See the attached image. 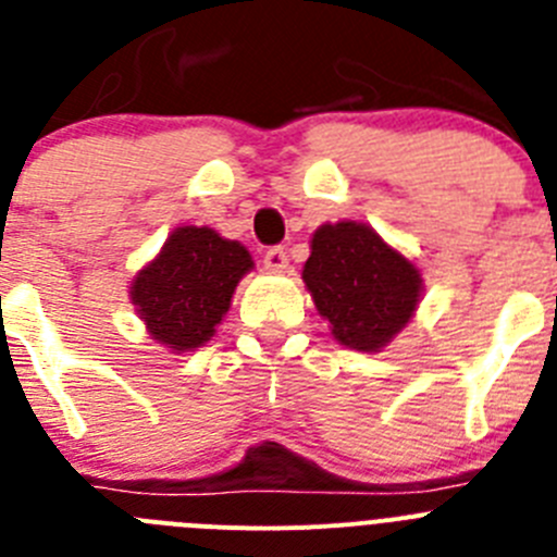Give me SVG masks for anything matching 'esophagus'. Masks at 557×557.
I'll return each mask as SVG.
<instances>
[{
  "instance_id": "34e87169",
  "label": "esophagus",
  "mask_w": 557,
  "mask_h": 557,
  "mask_svg": "<svg viewBox=\"0 0 557 557\" xmlns=\"http://www.w3.org/2000/svg\"><path fill=\"white\" fill-rule=\"evenodd\" d=\"M264 268H268L270 273H284V270H287V250L270 248L268 253H264Z\"/></svg>"
}]
</instances>
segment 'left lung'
<instances>
[{"mask_svg": "<svg viewBox=\"0 0 557 557\" xmlns=\"http://www.w3.org/2000/svg\"><path fill=\"white\" fill-rule=\"evenodd\" d=\"M301 278L332 337L366 354L391 346L424 295L418 264L357 220L314 231Z\"/></svg>", "mask_w": 557, "mask_h": 557, "instance_id": "8db88e82", "label": "left lung"}]
</instances>
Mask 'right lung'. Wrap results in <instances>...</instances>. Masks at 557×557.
Listing matches in <instances>:
<instances>
[{
    "label": "right lung",
    "mask_w": 557,
    "mask_h": 557,
    "mask_svg": "<svg viewBox=\"0 0 557 557\" xmlns=\"http://www.w3.org/2000/svg\"><path fill=\"white\" fill-rule=\"evenodd\" d=\"M253 256L209 225H181L133 275L131 304L159 346L172 354L206 346L231 309Z\"/></svg>",
    "instance_id": "1"
}]
</instances>
